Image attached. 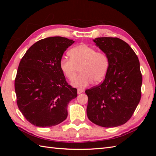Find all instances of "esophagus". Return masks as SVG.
Segmentation results:
<instances>
[{"label":"esophagus","mask_w":156,"mask_h":156,"mask_svg":"<svg viewBox=\"0 0 156 156\" xmlns=\"http://www.w3.org/2000/svg\"><path fill=\"white\" fill-rule=\"evenodd\" d=\"M83 89H81V88H78L77 89V94H81V93H83Z\"/></svg>","instance_id":"obj_1"}]
</instances>
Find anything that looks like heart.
<instances>
[{
    "label": "heart",
    "mask_w": 156,
    "mask_h": 156,
    "mask_svg": "<svg viewBox=\"0 0 156 156\" xmlns=\"http://www.w3.org/2000/svg\"><path fill=\"white\" fill-rule=\"evenodd\" d=\"M71 58L63 56L60 60V68L69 81H72L79 72L82 73L72 81L74 87L84 88L94 81H102L109 68L107 55L86 44L74 47L69 51Z\"/></svg>",
    "instance_id": "b5f03b06"
}]
</instances>
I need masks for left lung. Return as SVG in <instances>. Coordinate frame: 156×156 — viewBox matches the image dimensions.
Instances as JSON below:
<instances>
[{
  "label": "left lung",
  "mask_w": 156,
  "mask_h": 156,
  "mask_svg": "<svg viewBox=\"0 0 156 156\" xmlns=\"http://www.w3.org/2000/svg\"><path fill=\"white\" fill-rule=\"evenodd\" d=\"M93 41L108 56L109 68L104 81L85 91L87 116L101 127L123 125L131 119L141 98L139 58L131 47L118 37H97Z\"/></svg>",
  "instance_id": "8db88e82"
}]
</instances>
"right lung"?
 Returning <instances> with one entry per match:
<instances>
[{
  "label": "right lung",
  "instance_id": "add662e5",
  "mask_svg": "<svg viewBox=\"0 0 156 156\" xmlns=\"http://www.w3.org/2000/svg\"><path fill=\"white\" fill-rule=\"evenodd\" d=\"M74 42L60 36L40 40L20 61L15 79L17 104L34 126H55L66 119L68 103L77 93L66 81L60 60Z\"/></svg>",
  "mask_w": 156,
  "mask_h": 156
}]
</instances>
